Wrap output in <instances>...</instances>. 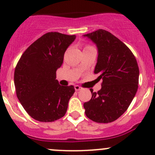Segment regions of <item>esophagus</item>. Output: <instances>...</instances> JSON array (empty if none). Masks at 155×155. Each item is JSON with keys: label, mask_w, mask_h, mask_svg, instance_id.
Instances as JSON below:
<instances>
[{"label": "esophagus", "mask_w": 155, "mask_h": 155, "mask_svg": "<svg viewBox=\"0 0 155 155\" xmlns=\"http://www.w3.org/2000/svg\"><path fill=\"white\" fill-rule=\"evenodd\" d=\"M75 90L76 91H80L81 89H82V87L80 86H79V85H75Z\"/></svg>", "instance_id": "34e87169"}]
</instances>
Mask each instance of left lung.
<instances>
[{
    "label": "left lung",
    "instance_id": "left-lung-1",
    "mask_svg": "<svg viewBox=\"0 0 155 155\" xmlns=\"http://www.w3.org/2000/svg\"><path fill=\"white\" fill-rule=\"evenodd\" d=\"M97 48L94 73L103 79L97 93L84 104L85 115L97 123H109L118 119L127 109L137 91L139 70L132 51L111 33L100 29L85 34Z\"/></svg>",
    "mask_w": 155,
    "mask_h": 155
}]
</instances>
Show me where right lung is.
Here are the masks:
<instances>
[{"instance_id": "right-lung-1", "label": "right lung", "mask_w": 155, "mask_h": 155, "mask_svg": "<svg viewBox=\"0 0 155 155\" xmlns=\"http://www.w3.org/2000/svg\"><path fill=\"white\" fill-rule=\"evenodd\" d=\"M76 35L49 32L33 43L20 58L14 73L17 97L31 117L51 122L65 115L74 87L61 86L56 71Z\"/></svg>"}]
</instances>
